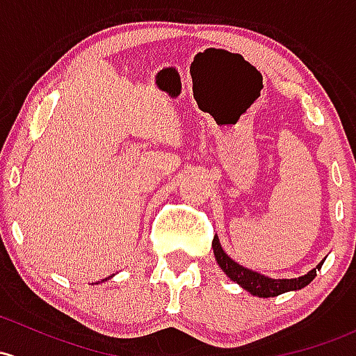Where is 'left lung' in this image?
Wrapping results in <instances>:
<instances>
[{"mask_svg":"<svg viewBox=\"0 0 356 356\" xmlns=\"http://www.w3.org/2000/svg\"><path fill=\"white\" fill-rule=\"evenodd\" d=\"M213 252H215L216 263L220 264V268L225 271V275L230 280H234L235 283H238L244 290L249 291V293L257 295V297H278V295L285 293V291H291V290H300L309 285L314 278L317 276V271L323 268L324 261L321 264H317L312 271H309L307 275L300 276V278H291V280H273L268 278V276L261 275V273L250 271L241 264L235 263L234 259L227 256L225 250L222 249L220 245L218 238H213Z\"/></svg>","mask_w":356,"mask_h":356,"instance_id":"1","label":"left lung"}]
</instances>
